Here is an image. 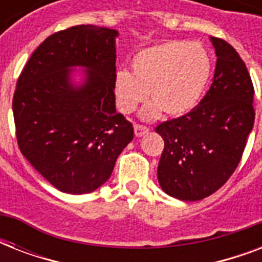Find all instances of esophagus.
I'll list each match as a JSON object with an SVG mask.
<instances>
[{
    "mask_svg": "<svg viewBox=\"0 0 262 262\" xmlns=\"http://www.w3.org/2000/svg\"><path fill=\"white\" fill-rule=\"evenodd\" d=\"M148 127L143 126V125H135V135L136 137H143L144 135H147L148 133Z\"/></svg>",
    "mask_w": 262,
    "mask_h": 262,
    "instance_id": "esophagus-1",
    "label": "esophagus"
}]
</instances>
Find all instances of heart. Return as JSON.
I'll list each match as a JSON object with an SVG mask.
<instances>
[{
    "mask_svg": "<svg viewBox=\"0 0 262 262\" xmlns=\"http://www.w3.org/2000/svg\"><path fill=\"white\" fill-rule=\"evenodd\" d=\"M212 58L203 43L167 40L139 51L130 72L118 71L113 91L117 107L130 114L145 102L141 117L154 119L164 111L170 117L190 113L208 88Z\"/></svg>",
    "mask_w": 262,
    "mask_h": 262,
    "instance_id": "heart-1",
    "label": "heart"
}]
</instances>
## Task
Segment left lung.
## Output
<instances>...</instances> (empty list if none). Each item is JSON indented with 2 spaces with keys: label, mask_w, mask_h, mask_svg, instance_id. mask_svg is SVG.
Returning <instances> with one entry per match:
<instances>
[{
  "label": "left lung",
  "mask_w": 262,
  "mask_h": 262,
  "mask_svg": "<svg viewBox=\"0 0 262 262\" xmlns=\"http://www.w3.org/2000/svg\"><path fill=\"white\" fill-rule=\"evenodd\" d=\"M213 83L187 114L156 127L164 140L158 181L164 193L182 201L203 200L235 171L254 125L252 79L236 50L211 36Z\"/></svg>",
  "instance_id": "1"
}]
</instances>
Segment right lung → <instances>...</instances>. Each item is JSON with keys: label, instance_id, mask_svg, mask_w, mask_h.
<instances>
[{"label": "right lung", "instance_id": "obj_1", "mask_svg": "<svg viewBox=\"0 0 262 262\" xmlns=\"http://www.w3.org/2000/svg\"><path fill=\"white\" fill-rule=\"evenodd\" d=\"M118 35L96 26L50 35L17 80L12 107L18 148L63 193L85 194L106 183L133 140L113 91Z\"/></svg>", "mask_w": 262, "mask_h": 262}]
</instances>
